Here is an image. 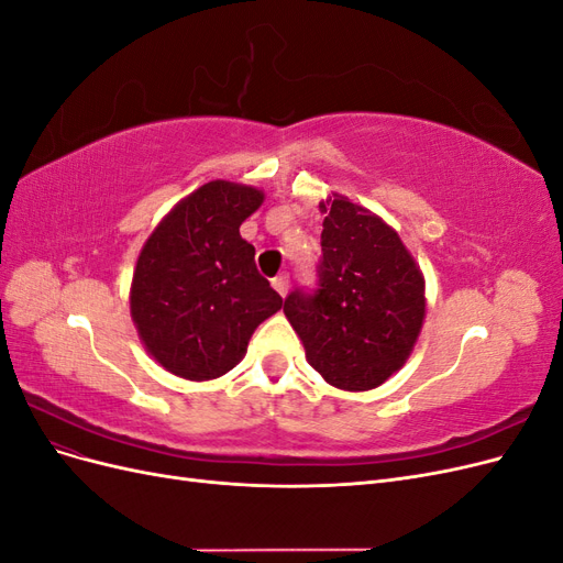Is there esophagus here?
I'll return each mask as SVG.
<instances>
[{
    "instance_id": "obj_1",
    "label": "esophagus",
    "mask_w": 563,
    "mask_h": 563,
    "mask_svg": "<svg viewBox=\"0 0 563 563\" xmlns=\"http://www.w3.org/2000/svg\"><path fill=\"white\" fill-rule=\"evenodd\" d=\"M272 286H275V291L284 298V296L288 294V275H279V277H275V279H272Z\"/></svg>"
}]
</instances>
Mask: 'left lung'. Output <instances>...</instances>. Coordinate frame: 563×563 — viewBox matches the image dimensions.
<instances>
[{
    "mask_svg": "<svg viewBox=\"0 0 563 563\" xmlns=\"http://www.w3.org/2000/svg\"><path fill=\"white\" fill-rule=\"evenodd\" d=\"M321 211L317 288L288 294L284 314L323 380L366 391L411 354L424 319V279L399 234L376 213L340 195Z\"/></svg>",
    "mask_w": 563,
    "mask_h": 563,
    "instance_id": "1",
    "label": "left lung"
}]
</instances>
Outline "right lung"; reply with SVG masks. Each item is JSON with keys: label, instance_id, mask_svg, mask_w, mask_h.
I'll return each mask as SVG.
<instances>
[{"label": "right lung", "instance_id": "obj_1", "mask_svg": "<svg viewBox=\"0 0 563 563\" xmlns=\"http://www.w3.org/2000/svg\"><path fill=\"white\" fill-rule=\"evenodd\" d=\"M263 199L255 187L211 180L178 201L145 242L131 317L145 350L174 376L220 378L242 362L258 323L282 308L240 234Z\"/></svg>", "mask_w": 563, "mask_h": 563}]
</instances>
